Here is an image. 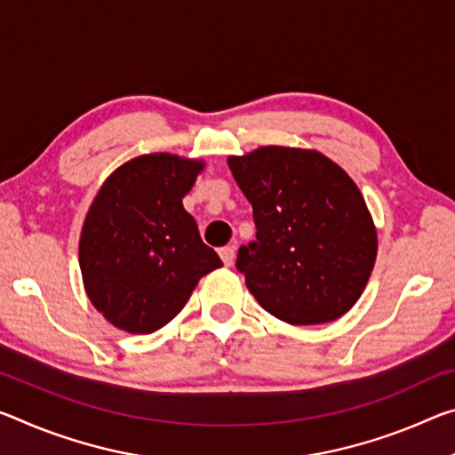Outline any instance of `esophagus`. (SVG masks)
Returning a JSON list of instances; mask_svg holds the SVG:
<instances>
[{"label":"esophagus","mask_w":455,"mask_h":455,"mask_svg":"<svg viewBox=\"0 0 455 455\" xmlns=\"http://www.w3.org/2000/svg\"><path fill=\"white\" fill-rule=\"evenodd\" d=\"M219 255H220V259H222V263H225L227 267L233 265V261H235V249H233V247H222V249H219Z\"/></svg>","instance_id":"34e87169"}]
</instances>
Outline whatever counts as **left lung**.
Returning <instances> with one entry per match:
<instances>
[{
  "mask_svg": "<svg viewBox=\"0 0 455 455\" xmlns=\"http://www.w3.org/2000/svg\"><path fill=\"white\" fill-rule=\"evenodd\" d=\"M227 162L257 227L236 257L249 291L291 326L340 318L363 295L379 249L355 180L315 149L265 146Z\"/></svg>",
  "mask_w": 455,
  "mask_h": 455,
  "instance_id": "1",
  "label": "left lung"
}]
</instances>
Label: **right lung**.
<instances>
[{"label": "right lung", "instance_id": "1", "mask_svg": "<svg viewBox=\"0 0 455 455\" xmlns=\"http://www.w3.org/2000/svg\"><path fill=\"white\" fill-rule=\"evenodd\" d=\"M202 160L146 154L119 165L84 216L78 265L107 322L151 334L182 312L200 277L222 267L184 211Z\"/></svg>", "mask_w": 455, "mask_h": 455}]
</instances>
